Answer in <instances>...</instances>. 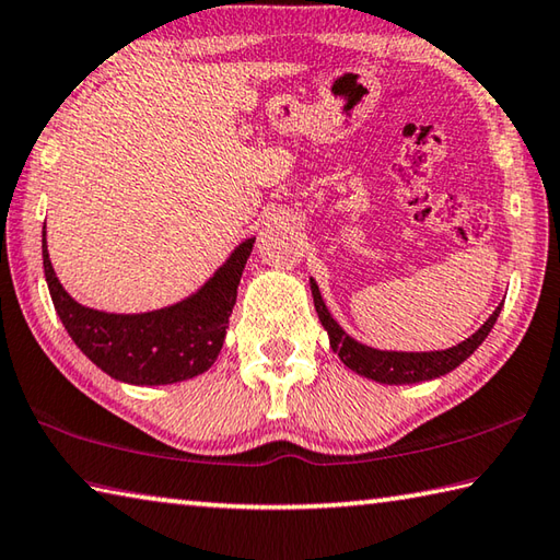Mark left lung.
Returning <instances> with one entry per match:
<instances>
[{
    "label": "left lung",
    "instance_id": "1",
    "mask_svg": "<svg viewBox=\"0 0 560 560\" xmlns=\"http://www.w3.org/2000/svg\"><path fill=\"white\" fill-rule=\"evenodd\" d=\"M311 291H313V303L315 313L323 323V328L328 330L330 348L332 352L340 354V360L348 364L352 372L362 374V377L382 382V384H416V382H429L435 377H443V374L453 372L457 364H463L470 354L480 348L482 340L490 335L492 325L497 323V315L502 311V303L494 308L490 318L470 338L453 345L448 350H435V352H389V350H374L368 345L358 342L345 332L338 320H332L330 311L325 308L323 296L318 291V283L311 279Z\"/></svg>",
    "mask_w": 560,
    "mask_h": 560
}]
</instances>
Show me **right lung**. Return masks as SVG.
Instances as JSON below:
<instances>
[{"label":"right lung","instance_id":"add662e5","mask_svg":"<svg viewBox=\"0 0 560 560\" xmlns=\"http://www.w3.org/2000/svg\"><path fill=\"white\" fill-rule=\"evenodd\" d=\"M40 247L46 283L58 318L85 358L112 380L154 386L198 377L218 360L254 240L242 242L215 271V277L186 301L135 315L80 306L60 287L50 267L46 230Z\"/></svg>","mask_w":560,"mask_h":560}]
</instances>
